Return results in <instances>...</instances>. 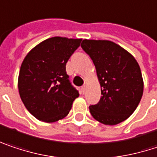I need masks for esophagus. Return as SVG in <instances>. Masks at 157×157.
Masks as SVG:
<instances>
[{
  "label": "esophagus",
  "instance_id": "34e87169",
  "mask_svg": "<svg viewBox=\"0 0 157 157\" xmlns=\"http://www.w3.org/2000/svg\"><path fill=\"white\" fill-rule=\"evenodd\" d=\"M81 91H82V93H85V91H86V86H85V85L82 86V88H81Z\"/></svg>",
  "mask_w": 157,
  "mask_h": 157
}]
</instances>
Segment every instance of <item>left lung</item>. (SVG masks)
<instances>
[{
    "mask_svg": "<svg viewBox=\"0 0 157 157\" xmlns=\"http://www.w3.org/2000/svg\"><path fill=\"white\" fill-rule=\"evenodd\" d=\"M81 47L92 58L101 84L100 101L89 107L92 116L109 126L126 121L143 95L144 82L136 60L109 40L83 39Z\"/></svg>",
    "mask_w": 157,
    "mask_h": 157,
    "instance_id": "1",
    "label": "left lung"
}]
</instances>
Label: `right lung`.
<instances>
[{"label": "right lung", "instance_id": "add662e5", "mask_svg": "<svg viewBox=\"0 0 157 157\" xmlns=\"http://www.w3.org/2000/svg\"><path fill=\"white\" fill-rule=\"evenodd\" d=\"M81 41L50 37L24 58L18 79L19 93L26 109L37 120L56 122L64 119L79 96L69 81L65 65Z\"/></svg>", "mask_w": 157, "mask_h": 157}]
</instances>
